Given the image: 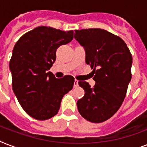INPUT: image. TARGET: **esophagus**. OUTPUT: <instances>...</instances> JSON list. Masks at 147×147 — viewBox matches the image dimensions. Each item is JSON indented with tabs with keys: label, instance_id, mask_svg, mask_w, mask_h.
I'll return each mask as SVG.
<instances>
[{
	"label": "esophagus",
	"instance_id": "obj_1",
	"mask_svg": "<svg viewBox=\"0 0 147 147\" xmlns=\"http://www.w3.org/2000/svg\"><path fill=\"white\" fill-rule=\"evenodd\" d=\"M78 86V80H75L74 82V88H77Z\"/></svg>",
	"mask_w": 147,
	"mask_h": 147
}]
</instances>
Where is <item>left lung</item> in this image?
I'll list each match as a JSON object with an SVG mask.
<instances>
[{
	"label": "left lung",
	"instance_id": "obj_1",
	"mask_svg": "<svg viewBox=\"0 0 147 147\" xmlns=\"http://www.w3.org/2000/svg\"><path fill=\"white\" fill-rule=\"evenodd\" d=\"M85 50V62L94 69L95 85L78 82L85 95L77 101L80 114L92 123L111 118L122 105L131 80L132 55L121 38L99 28L76 30Z\"/></svg>",
	"mask_w": 147,
	"mask_h": 147
}]
</instances>
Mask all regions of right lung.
<instances>
[{"mask_svg": "<svg viewBox=\"0 0 147 147\" xmlns=\"http://www.w3.org/2000/svg\"><path fill=\"white\" fill-rule=\"evenodd\" d=\"M73 33L38 26L22 36L13 47L9 64L13 91L23 109L36 120L55 116L63 96L73 88L72 76L56 78L48 71L58 47L71 42Z\"/></svg>", "mask_w": 147, "mask_h": 147, "instance_id": "add662e5", "label": "right lung"}]
</instances>
